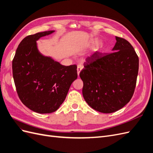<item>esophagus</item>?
Returning a JSON list of instances; mask_svg holds the SVG:
<instances>
[{
  "mask_svg": "<svg viewBox=\"0 0 153 153\" xmlns=\"http://www.w3.org/2000/svg\"><path fill=\"white\" fill-rule=\"evenodd\" d=\"M82 68H83V66L82 65H78L77 66V73H78V75H79V74H80V71H82Z\"/></svg>",
  "mask_w": 153,
  "mask_h": 153,
  "instance_id": "obj_1",
  "label": "esophagus"
}]
</instances>
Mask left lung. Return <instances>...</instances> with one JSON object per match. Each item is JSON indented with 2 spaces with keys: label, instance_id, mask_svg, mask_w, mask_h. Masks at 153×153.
Instances as JSON below:
<instances>
[{
  "label": "left lung",
  "instance_id": "obj_1",
  "mask_svg": "<svg viewBox=\"0 0 153 153\" xmlns=\"http://www.w3.org/2000/svg\"><path fill=\"white\" fill-rule=\"evenodd\" d=\"M115 39L114 52H97L87 57L80 73L84 100L101 113L122 108L131 99L137 84L138 55L127 40L117 36Z\"/></svg>",
  "mask_w": 153,
  "mask_h": 153
}]
</instances>
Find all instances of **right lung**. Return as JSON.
Instances as JSON below:
<instances>
[{"mask_svg":"<svg viewBox=\"0 0 153 153\" xmlns=\"http://www.w3.org/2000/svg\"><path fill=\"white\" fill-rule=\"evenodd\" d=\"M48 30L27 36L18 45L12 62L17 94L23 104L39 114L56 111L77 78L75 64L62 66L41 55L36 41L53 32Z\"/></svg>","mask_w":153,"mask_h":153,"instance_id":"add662e5","label":"right lung"}]
</instances>
